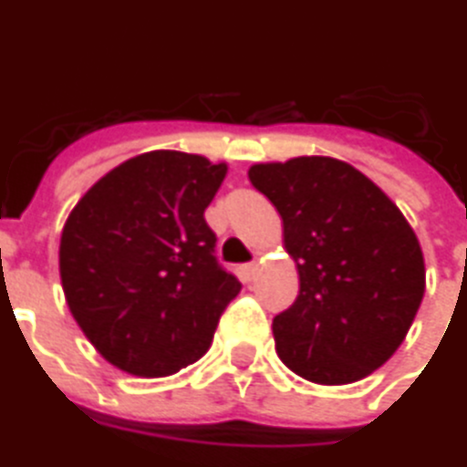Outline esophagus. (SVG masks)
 <instances>
[{"label":"esophagus","instance_id":"34e87169","mask_svg":"<svg viewBox=\"0 0 467 467\" xmlns=\"http://www.w3.org/2000/svg\"><path fill=\"white\" fill-rule=\"evenodd\" d=\"M257 272H259V266L254 265V262H252V265L242 266V276H244V281L254 279V276H257Z\"/></svg>","mask_w":467,"mask_h":467}]
</instances>
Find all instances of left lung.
Returning <instances> with one entry per match:
<instances>
[{
	"mask_svg": "<svg viewBox=\"0 0 467 467\" xmlns=\"http://www.w3.org/2000/svg\"><path fill=\"white\" fill-rule=\"evenodd\" d=\"M274 202L298 296L274 318L281 362L313 384L358 382L397 352L421 306L426 266L397 202L333 156L249 166Z\"/></svg>",
	"mask_w": 467,
	"mask_h": 467,
	"instance_id": "left-lung-1",
	"label": "left lung"
}]
</instances>
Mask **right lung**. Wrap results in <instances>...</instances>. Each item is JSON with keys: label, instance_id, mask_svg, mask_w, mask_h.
<instances>
[{"label": "right lung", "instance_id": "1", "mask_svg": "<svg viewBox=\"0 0 467 467\" xmlns=\"http://www.w3.org/2000/svg\"><path fill=\"white\" fill-rule=\"evenodd\" d=\"M225 176V161L156 149L107 171L67 215L66 304L92 348L127 375L169 377L201 360L240 294L202 218Z\"/></svg>", "mask_w": 467, "mask_h": 467}]
</instances>
